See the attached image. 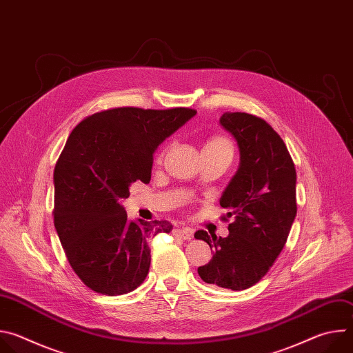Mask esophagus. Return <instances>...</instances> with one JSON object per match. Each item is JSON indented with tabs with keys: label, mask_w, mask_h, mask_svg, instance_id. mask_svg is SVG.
Wrapping results in <instances>:
<instances>
[{
	"label": "esophagus",
	"mask_w": 353,
	"mask_h": 353,
	"mask_svg": "<svg viewBox=\"0 0 353 353\" xmlns=\"http://www.w3.org/2000/svg\"><path fill=\"white\" fill-rule=\"evenodd\" d=\"M173 234L176 237H180L183 240H191L192 239V230L188 228H181V229H174Z\"/></svg>",
	"instance_id": "34e87169"
}]
</instances>
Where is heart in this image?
Wrapping results in <instances>:
<instances>
[{
    "label": "heart",
    "instance_id": "b5f03b06",
    "mask_svg": "<svg viewBox=\"0 0 353 353\" xmlns=\"http://www.w3.org/2000/svg\"><path fill=\"white\" fill-rule=\"evenodd\" d=\"M207 149H228V150H232V143L228 138L225 137H221V135H216V137H212L204 146V150Z\"/></svg>",
    "mask_w": 353,
    "mask_h": 353
}]
</instances>
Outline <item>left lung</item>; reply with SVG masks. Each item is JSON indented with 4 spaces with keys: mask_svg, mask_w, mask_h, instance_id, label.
I'll return each mask as SVG.
<instances>
[{
    "mask_svg": "<svg viewBox=\"0 0 353 353\" xmlns=\"http://www.w3.org/2000/svg\"><path fill=\"white\" fill-rule=\"evenodd\" d=\"M221 125L237 142L240 163L221 196V207L234 215L228 237H194L214 251L198 268L204 282L232 290L256 285L272 267L296 216V169L282 138L263 119L248 113H223Z\"/></svg>",
    "mask_w": 353,
    "mask_h": 353,
    "instance_id": "1",
    "label": "left lung"
}]
</instances>
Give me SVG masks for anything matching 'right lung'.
Masks as SVG:
<instances>
[{"mask_svg": "<svg viewBox=\"0 0 353 353\" xmlns=\"http://www.w3.org/2000/svg\"><path fill=\"white\" fill-rule=\"evenodd\" d=\"M196 112L117 108L94 113L70 134L54 169V226L70 265L92 290L132 292L150 265L148 237L169 221L130 222L121 201L130 185L150 181L159 143Z\"/></svg>", "mask_w": 353, "mask_h": 353, "instance_id": "right-lung-1", "label": "right lung"}]
</instances>
